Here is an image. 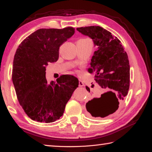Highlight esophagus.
I'll return each mask as SVG.
<instances>
[{"label":"esophagus","mask_w":152,"mask_h":152,"mask_svg":"<svg viewBox=\"0 0 152 152\" xmlns=\"http://www.w3.org/2000/svg\"><path fill=\"white\" fill-rule=\"evenodd\" d=\"M83 86H84V83H83V82L82 81H81V80H80V81H79V86L80 87H83Z\"/></svg>","instance_id":"esophagus-1"}]
</instances>
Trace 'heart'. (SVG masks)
<instances>
[{"instance_id":"1","label":"heart","mask_w":152,"mask_h":152,"mask_svg":"<svg viewBox=\"0 0 152 152\" xmlns=\"http://www.w3.org/2000/svg\"><path fill=\"white\" fill-rule=\"evenodd\" d=\"M82 39H86V38H82Z\"/></svg>"}]
</instances>
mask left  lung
<instances>
[{"mask_svg":"<svg viewBox=\"0 0 152 152\" xmlns=\"http://www.w3.org/2000/svg\"><path fill=\"white\" fill-rule=\"evenodd\" d=\"M90 37L98 50L92 57L88 72L95 73V80L104 93L86 103L93 117L105 118L114 113L127 95L130 84V66L127 54L117 37L99 26L76 28ZM86 89L90 92L88 86Z\"/></svg>","mask_w":152,"mask_h":152,"instance_id":"1","label":"left lung"}]
</instances>
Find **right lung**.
<instances>
[{
	"instance_id": "obj_1",
	"label": "right lung",
	"mask_w": 152,
	"mask_h": 152,
	"mask_svg": "<svg viewBox=\"0 0 152 152\" xmlns=\"http://www.w3.org/2000/svg\"><path fill=\"white\" fill-rule=\"evenodd\" d=\"M75 28H40L19 44L14 56L12 82L19 104L34 121L51 123L63 115L79 82L72 75L61 76L48 83L46 66L59 59L61 45Z\"/></svg>"
}]
</instances>
